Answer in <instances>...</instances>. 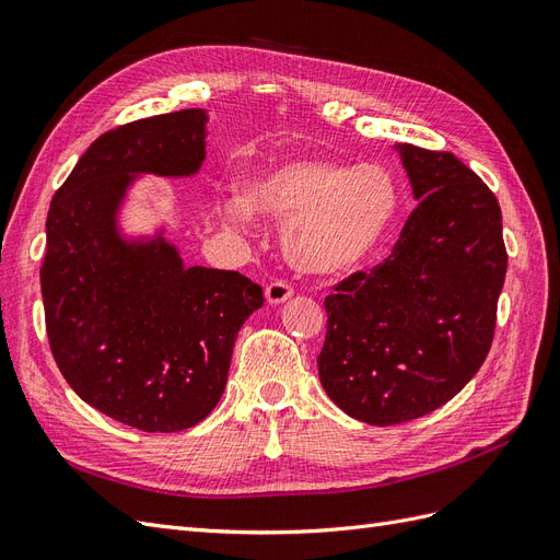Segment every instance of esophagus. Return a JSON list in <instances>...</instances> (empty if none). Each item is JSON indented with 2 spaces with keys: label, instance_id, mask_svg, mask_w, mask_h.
Masks as SVG:
<instances>
[{
  "label": "esophagus",
  "instance_id": "1",
  "mask_svg": "<svg viewBox=\"0 0 560 560\" xmlns=\"http://www.w3.org/2000/svg\"><path fill=\"white\" fill-rule=\"evenodd\" d=\"M264 294H266V301L270 303V306H278V303H284L287 299H292L294 290H292V284H287L282 280H276V282H270L266 287Z\"/></svg>",
  "mask_w": 560,
  "mask_h": 560
}]
</instances>
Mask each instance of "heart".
I'll return each instance as SVG.
<instances>
[{"mask_svg":"<svg viewBox=\"0 0 560 560\" xmlns=\"http://www.w3.org/2000/svg\"><path fill=\"white\" fill-rule=\"evenodd\" d=\"M233 224L254 214L284 219L280 247L303 276L350 273L381 249L401 212L397 177L383 165L331 156H296L259 167L243 194L224 200Z\"/></svg>","mask_w":560,"mask_h":560,"instance_id":"1","label":"heart"}]
</instances>
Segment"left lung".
Instances as JSON below:
<instances>
[{
    "instance_id": "1",
    "label": "left lung",
    "mask_w": 560,
    "mask_h": 560,
    "mask_svg": "<svg viewBox=\"0 0 560 560\" xmlns=\"http://www.w3.org/2000/svg\"><path fill=\"white\" fill-rule=\"evenodd\" d=\"M395 149L418 208L383 264L327 296L317 358L338 409L381 428L432 413L474 378L506 273L493 191L448 151Z\"/></svg>"
}]
</instances>
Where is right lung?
<instances>
[{
	"label": "right lung",
	"instance_id": "1",
	"mask_svg": "<svg viewBox=\"0 0 560 560\" xmlns=\"http://www.w3.org/2000/svg\"><path fill=\"white\" fill-rule=\"evenodd\" d=\"M208 121L206 109H182L100 135L46 217L50 352L83 401L142 432L208 418L235 338L264 306L261 287L235 270L186 266L163 226L142 235L121 226L140 175H198Z\"/></svg>",
	"mask_w": 560,
	"mask_h": 560
}]
</instances>
